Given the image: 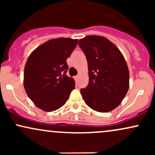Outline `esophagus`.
Returning <instances> with one entry per match:
<instances>
[{
    "mask_svg": "<svg viewBox=\"0 0 155 155\" xmlns=\"http://www.w3.org/2000/svg\"><path fill=\"white\" fill-rule=\"evenodd\" d=\"M74 79H75L76 81H77L78 79H79V76H76L75 77H74Z\"/></svg>",
    "mask_w": 155,
    "mask_h": 155,
    "instance_id": "esophagus-1",
    "label": "esophagus"
}]
</instances>
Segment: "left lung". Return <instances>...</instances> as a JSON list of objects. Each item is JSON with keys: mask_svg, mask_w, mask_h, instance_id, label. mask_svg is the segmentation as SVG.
I'll use <instances>...</instances> for the list:
<instances>
[{"mask_svg": "<svg viewBox=\"0 0 155 155\" xmlns=\"http://www.w3.org/2000/svg\"><path fill=\"white\" fill-rule=\"evenodd\" d=\"M79 42L88 63V85L80 90L85 104L102 113L114 109L129 89V71L123 55L105 37L88 35Z\"/></svg>", "mask_w": 155, "mask_h": 155, "instance_id": "1", "label": "left lung"}]
</instances>
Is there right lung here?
<instances>
[{
	"mask_svg": "<svg viewBox=\"0 0 155 155\" xmlns=\"http://www.w3.org/2000/svg\"><path fill=\"white\" fill-rule=\"evenodd\" d=\"M77 39H51L35 49L27 60L24 87L37 107L46 111L58 109L66 103L75 88L66 75V60L77 45Z\"/></svg>",
	"mask_w": 155,
	"mask_h": 155,
	"instance_id": "obj_1",
	"label": "right lung"
}]
</instances>
